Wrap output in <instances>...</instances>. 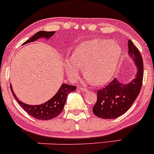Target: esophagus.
Wrapping results in <instances>:
<instances>
[{"label": "esophagus", "instance_id": "esophagus-1", "mask_svg": "<svg viewBox=\"0 0 154 154\" xmlns=\"http://www.w3.org/2000/svg\"><path fill=\"white\" fill-rule=\"evenodd\" d=\"M78 89L80 90L81 91H83V92H87L88 90L87 89V88H83V87H81V86H79L78 87Z\"/></svg>", "mask_w": 154, "mask_h": 154}]
</instances>
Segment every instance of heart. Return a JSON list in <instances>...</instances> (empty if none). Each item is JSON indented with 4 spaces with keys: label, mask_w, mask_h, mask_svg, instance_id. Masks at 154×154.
Masks as SVG:
<instances>
[{
    "label": "heart",
    "mask_w": 154,
    "mask_h": 154,
    "mask_svg": "<svg viewBox=\"0 0 154 154\" xmlns=\"http://www.w3.org/2000/svg\"><path fill=\"white\" fill-rule=\"evenodd\" d=\"M122 55V48L109 40H88L77 46L71 59H66L65 70L72 80L78 78L80 67L85 66V73L90 82L96 85L106 84L112 78Z\"/></svg>",
    "instance_id": "heart-1"
}]
</instances>
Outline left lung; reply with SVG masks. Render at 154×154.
Wrapping results in <instances>:
<instances>
[{"instance_id":"1","label":"left lung","mask_w":154,"mask_h":154,"mask_svg":"<svg viewBox=\"0 0 154 154\" xmlns=\"http://www.w3.org/2000/svg\"><path fill=\"white\" fill-rule=\"evenodd\" d=\"M128 54L137 66L135 77L130 82L123 83L114 79L106 87L97 91V101L93 114L103 119H115L125 114L132 106L139 95L143 78V62L138 49L128 40Z\"/></svg>"}]
</instances>
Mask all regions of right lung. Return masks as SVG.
<instances>
[{"label": "right lung", "mask_w": 154, "mask_h": 154, "mask_svg": "<svg viewBox=\"0 0 154 154\" xmlns=\"http://www.w3.org/2000/svg\"><path fill=\"white\" fill-rule=\"evenodd\" d=\"M54 33L55 32H38L36 34H35L23 44L24 45V44L31 43V42H34L35 40H38L39 38H42L49 39L54 35ZM10 87L14 97L19 105L22 107V109L26 113H28L29 115L40 120H49L54 119L61 114L63 107H64L65 103H66L67 95L69 93L75 91L76 90L75 86L70 85L68 84H62L54 96L52 97L50 100H48L45 103L40 104V105H29V104L23 103L22 101L18 99V98L16 96L14 93L11 85Z\"/></svg>", "instance_id": "obj_1"}]
</instances>
